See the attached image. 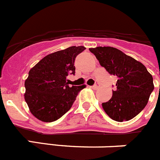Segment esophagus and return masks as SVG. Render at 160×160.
<instances>
[{"label": "esophagus", "mask_w": 160, "mask_h": 160, "mask_svg": "<svg viewBox=\"0 0 160 160\" xmlns=\"http://www.w3.org/2000/svg\"><path fill=\"white\" fill-rule=\"evenodd\" d=\"M91 88L92 89H94V90H96V89H98V85H94V86H92V87H91Z\"/></svg>", "instance_id": "1"}]
</instances>
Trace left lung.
<instances>
[{
    "label": "left lung",
    "instance_id": "8db88e82",
    "mask_svg": "<svg viewBox=\"0 0 160 160\" xmlns=\"http://www.w3.org/2000/svg\"><path fill=\"white\" fill-rule=\"evenodd\" d=\"M89 49L110 74L118 78L111 98L102 104L103 110L117 122L135 118L146 107L154 90L152 74L144 65L116 48L98 46Z\"/></svg>",
    "mask_w": 160,
    "mask_h": 160
}]
</instances>
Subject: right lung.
I'll list each match as a JSON object with an SVG mask.
<instances>
[{
	"instance_id": "add662e5",
	"label": "right lung",
	"mask_w": 160,
	"mask_h": 160,
	"mask_svg": "<svg viewBox=\"0 0 160 160\" xmlns=\"http://www.w3.org/2000/svg\"><path fill=\"white\" fill-rule=\"evenodd\" d=\"M84 46H71L48 54L29 70L25 82V100L34 117L42 122L56 121L66 114L86 86H69L74 74V60Z\"/></svg>"
}]
</instances>
